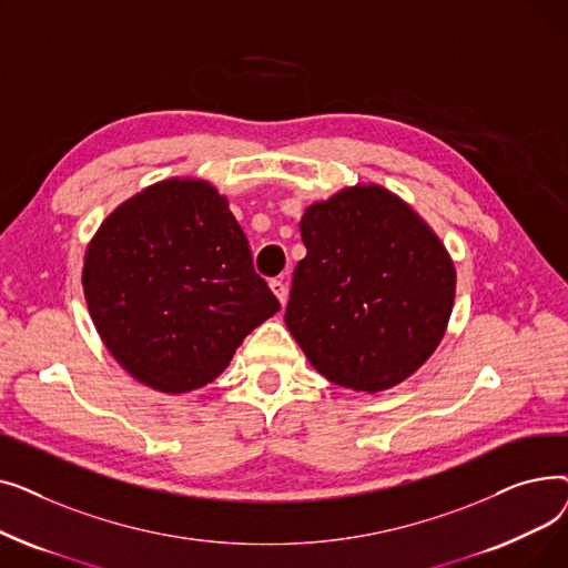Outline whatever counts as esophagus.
<instances>
[{
    "mask_svg": "<svg viewBox=\"0 0 568 568\" xmlns=\"http://www.w3.org/2000/svg\"><path fill=\"white\" fill-rule=\"evenodd\" d=\"M268 287H272V292L278 296V302L285 306V302H287V287H285V283L281 278H274V281H268Z\"/></svg>",
    "mask_w": 568,
    "mask_h": 568,
    "instance_id": "esophagus-1",
    "label": "esophagus"
}]
</instances>
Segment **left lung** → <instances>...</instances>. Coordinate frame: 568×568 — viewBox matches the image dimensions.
I'll return each mask as SVG.
<instances>
[{
  "mask_svg": "<svg viewBox=\"0 0 568 568\" xmlns=\"http://www.w3.org/2000/svg\"><path fill=\"white\" fill-rule=\"evenodd\" d=\"M285 324L334 384L384 392L426 364L449 322L454 262L435 232L382 186L315 202L300 223Z\"/></svg>",
  "mask_w": 568,
  "mask_h": 568,
  "instance_id": "8db88e82",
  "label": "left lung"
}]
</instances>
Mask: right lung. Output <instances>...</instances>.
<instances>
[{"label":"right lung","mask_w":568,"mask_h":568,"mask_svg":"<svg viewBox=\"0 0 568 568\" xmlns=\"http://www.w3.org/2000/svg\"><path fill=\"white\" fill-rule=\"evenodd\" d=\"M89 315L135 379L186 394L281 311L244 230L206 182L168 179L105 219L84 255Z\"/></svg>","instance_id":"obj_1"}]
</instances>
